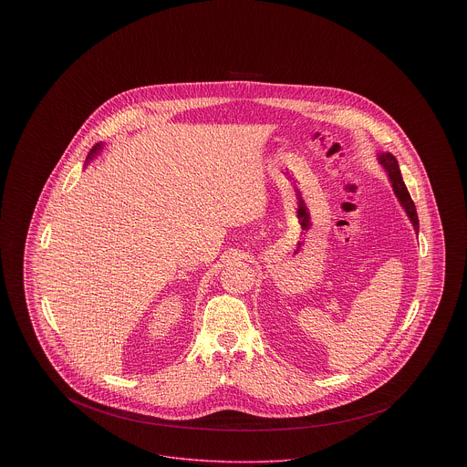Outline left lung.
<instances>
[{"instance_id": "left-lung-1", "label": "left lung", "mask_w": 467, "mask_h": 467, "mask_svg": "<svg viewBox=\"0 0 467 467\" xmlns=\"http://www.w3.org/2000/svg\"><path fill=\"white\" fill-rule=\"evenodd\" d=\"M378 160H379V163L383 165V169L387 171V174H389V178H390V183H392V189H394V192H396V196H398V200H400V206H402L404 212L408 213V217H410V221H411V224H413V230L419 232L417 210H415L413 201L410 198V192H408V189H406L402 178H400V163H398L396 156L390 154V152H381Z\"/></svg>"}]
</instances>
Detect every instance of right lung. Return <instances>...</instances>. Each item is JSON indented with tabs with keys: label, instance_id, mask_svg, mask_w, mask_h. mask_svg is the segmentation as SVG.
I'll use <instances>...</instances> for the list:
<instances>
[{
	"label": "right lung",
	"instance_id": "1",
	"mask_svg": "<svg viewBox=\"0 0 467 467\" xmlns=\"http://www.w3.org/2000/svg\"><path fill=\"white\" fill-rule=\"evenodd\" d=\"M100 149H102V143H97V145L89 150V154H88V161H89V160H93V158L100 152Z\"/></svg>",
	"mask_w": 467,
	"mask_h": 467
}]
</instances>
